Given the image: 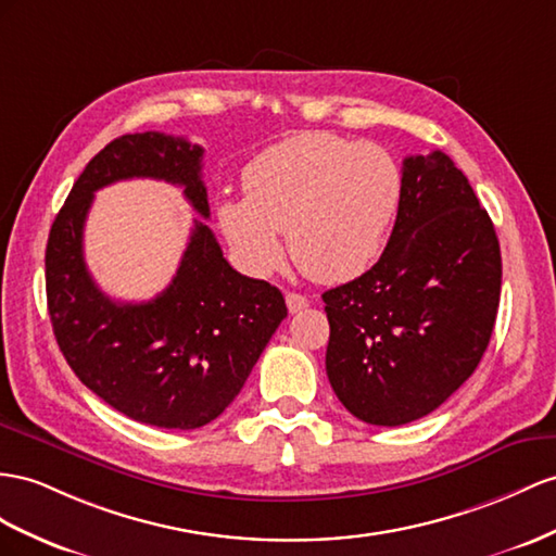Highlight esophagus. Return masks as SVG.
Returning <instances> with one entry per match:
<instances>
[{"instance_id": "1", "label": "esophagus", "mask_w": 556, "mask_h": 556, "mask_svg": "<svg viewBox=\"0 0 556 556\" xmlns=\"http://www.w3.org/2000/svg\"><path fill=\"white\" fill-rule=\"evenodd\" d=\"M287 307L291 315H295V312H303L307 307V298L301 293H287Z\"/></svg>"}]
</instances>
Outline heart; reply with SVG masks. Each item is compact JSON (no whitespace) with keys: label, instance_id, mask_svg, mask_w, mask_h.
<instances>
[{"label":"heart","instance_id":"heart-1","mask_svg":"<svg viewBox=\"0 0 556 556\" xmlns=\"http://www.w3.org/2000/svg\"><path fill=\"white\" fill-rule=\"evenodd\" d=\"M244 197L216 204L218 230L255 277L281 265L287 232L295 265L340 283L364 275L388 244L402 202V170L374 142L326 131L298 134L255 154L241 170Z\"/></svg>","mask_w":556,"mask_h":556}]
</instances>
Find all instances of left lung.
Listing matches in <instances>:
<instances>
[{
	"label": "left lung",
	"mask_w": 556,
	"mask_h": 556,
	"mask_svg": "<svg viewBox=\"0 0 556 556\" xmlns=\"http://www.w3.org/2000/svg\"><path fill=\"white\" fill-rule=\"evenodd\" d=\"M501 279V244L463 170L439 150L406 156L380 261L321 295L338 400L382 427L432 414L486 352Z\"/></svg>",
	"instance_id": "1"
}]
</instances>
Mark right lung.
Returning a JSON list of instances; mask_svg holds the SVG:
<instances>
[{"instance_id": "add662e5", "label": "right lung", "mask_w": 556, "mask_h": 556, "mask_svg": "<svg viewBox=\"0 0 556 556\" xmlns=\"http://www.w3.org/2000/svg\"><path fill=\"white\" fill-rule=\"evenodd\" d=\"M204 148L156 131L119 136L81 170L47 244V303L70 368L126 418L197 430L232 404L287 317L277 287L239 275L208 225L194 220L178 273L148 303L112 301L84 263L93 192L126 178L180 185L202 218Z\"/></svg>"}]
</instances>
